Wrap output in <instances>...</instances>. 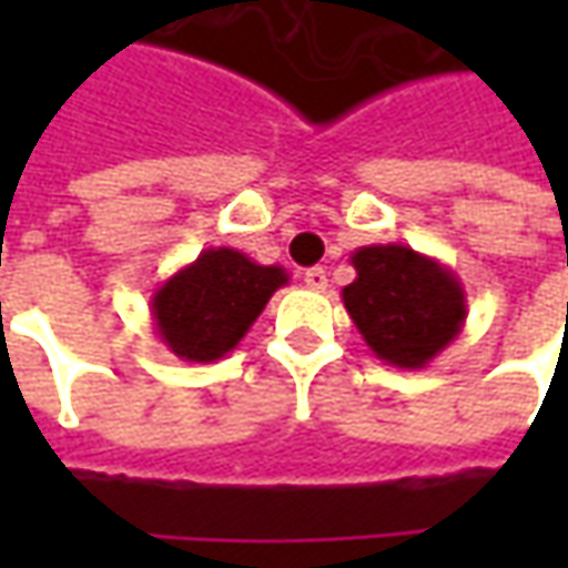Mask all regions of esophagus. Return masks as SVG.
Listing matches in <instances>:
<instances>
[{
    "instance_id": "esophagus-1",
    "label": "esophagus",
    "mask_w": 568,
    "mask_h": 568,
    "mask_svg": "<svg viewBox=\"0 0 568 568\" xmlns=\"http://www.w3.org/2000/svg\"><path fill=\"white\" fill-rule=\"evenodd\" d=\"M303 284L310 291H325L328 287V274H325V268H306L303 272Z\"/></svg>"
}]
</instances>
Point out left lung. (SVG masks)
<instances>
[{"mask_svg": "<svg viewBox=\"0 0 568 568\" xmlns=\"http://www.w3.org/2000/svg\"><path fill=\"white\" fill-rule=\"evenodd\" d=\"M357 277L341 291L344 310L379 361L424 369L462 335L468 296L462 277L424 252L385 243L351 255Z\"/></svg>", "mask_w": 568, "mask_h": 568, "instance_id": "left-lung-1", "label": "left lung"}]
</instances>
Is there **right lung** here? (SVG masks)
Here are the masks:
<instances>
[{"label":"right lung","instance_id":"1","mask_svg":"<svg viewBox=\"0 0 568 568\" xmlns=\"http://www.w3.org/2000/svg\"><path fill=\"white\" fill-rule=\"evenodd\" d=\"M287 281L281 265H258L246 252L202 250L151 294L154 335L180 361H221L246 338L265 303Z\"/></svg>","mask_w":568,"mask_h":568}]
</instances>
